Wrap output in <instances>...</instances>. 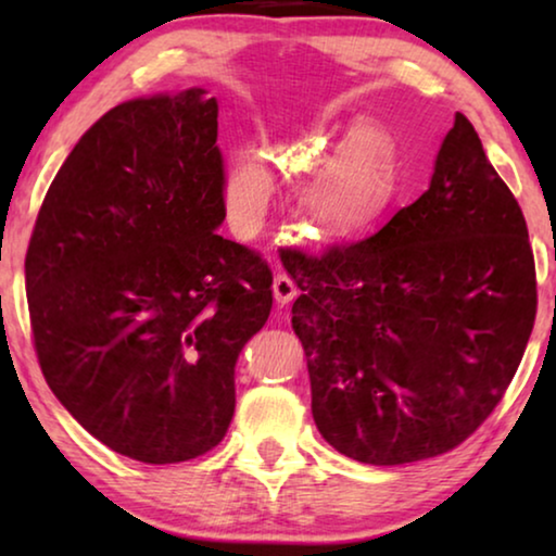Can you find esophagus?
Masks as SVG:
<instances>
[{"instance_id":"1","label":"esophagus","mask_w":556,"mask_h":556,"mask_svg":"<svg viewBox=\"0 0 556 556\" xmlns=\"http://www.w3.org/2000/svg\"><path fill=\"white\" fill-rule=\"evenodd\" d=\"M271 291H275V301H277V306H281V308L289 306L299 294L294 281H291L287 275H281V271H277V275H275V281H271Z\"/></svg>"}]
</instances>
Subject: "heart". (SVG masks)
Instances as JSON below:
<instances>
[{
    "label": "heart",
    "mask_w": 556,
    "mask_h": 556,
    "mask_svg": "<svg viewBox=\"0 0 556 556\" xmlns=\"http://www.w3.org/2000/svg\"><path fill=\"white\" fill-rule=\"evenodd\" d=\"M312 147H294V164H306ZM394 159L388 131L361 119L343 131L299 191L306 235L318 244H341L368 232L392 201ZM275 193V176L257 149L238 147L220 178V199L232 230L248 238L260 230Z\"/></svg>",
    "instance_id": "b5f03b06"
}]
</instances>
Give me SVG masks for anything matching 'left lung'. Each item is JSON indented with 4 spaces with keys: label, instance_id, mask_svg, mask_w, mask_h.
<instances>
[{
    "label": "left lung",
    "instance_id": "left-lung-1",
    "mask_svg": "<svg viewBox=\"0 0 556 556\" xmlns=\"http://www.w3.org/2000/svg\"><path fill=\"white\" fill-rule=\"evenodd\" d=\"M312 412L348 458L446 454L510 384L538 312L525 215L456 112L429 188L368 240L285 262Z\"/></svg>",
    "mask_w": 556,
    "mask_h": 556
}]
</instances>
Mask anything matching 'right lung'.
<instances>
[{
  "instance_id": "obj_1",
  "label": "right lung",
  "mask_w": 556,
  "mask_h": 556,
  "mask_svg": "<svg viewBox=\"0 0 556 556\" xmlns=\"http://www.w3.org/2000/svg\"><path fill=\"white\" fill-rule=\"evenodd\" d=\"M218 100L112 108L55 174L26 252L43 378L117 454L178 464L220 444L235 363L267 324L271 271L220 238Z\"/></svg>"
}]
</instances>
